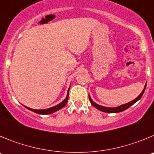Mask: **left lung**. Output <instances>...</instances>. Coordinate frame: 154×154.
<instances>
[{"mask_svg": "<svg viewBox=\"0 0 154 154\" xmlns=\"http://www.w3.org/2000/svg\"><path fill=\"white\" fill-rule=\"evenodd\" d=\"M146 85H145V87H144V89H143V92L140 93V96H139L137 98H136V99H134V100H133V101L130 102V103H126V104H123V105H122V106H118V107H114V108H109V107L102 106H100V105H98V104H96V103H94V102L92 100V99H91L90 96H89V101H90L91 104H92L94 107H96V109H98L100 110V111H103V112H109V113H114V112H122V111H124V110H126V109H128V108H129V107L131 106L132 105H133L135 103H137V102L138 101L139 99H140L141 97H142L144 91H145V89H146Z\"/></svg>", "mask_w": 154, "mask_h": 154, "instance_id": "obj_1", "label": "left lung"}]
</instances>
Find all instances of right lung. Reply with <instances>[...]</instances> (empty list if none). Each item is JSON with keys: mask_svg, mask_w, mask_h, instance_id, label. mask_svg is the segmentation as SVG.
Listing matches in <instances>:
<instances>
[{"mask_svg": "<svg viewBox=\"0 0 154 154\" xmlns=\"http://www.w3.org/2000/svg\"><path fill=\"white\" fill-rule=\"evenodd\" d=\"M69 89L68 90L67 96H66L65 99H64L63 101H62L61 103H59V104L57 105V106H55L51 107V108L46 109H30V108H28V107H26V106L25 107H26L27 109H28L29 110H31V111H32V112H36V113H38V114L47 115V114L53 113V112H56V111H58V110H59V109H61L62 108H63L65 105H66V103H68V99H69Z\"/></svg>", "mask_w": 154, "mask_h": 154, "instance_id": "add662e5", "label": "right lung"}]
</instances>
